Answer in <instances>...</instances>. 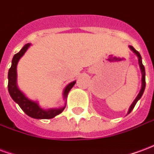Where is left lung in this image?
I'll list each match as a JSON object with an SVG mask.
<instances>
[{"label":"left lung","mask_w":154,"mask_h":154,"mask_svg":"<svg viewBox=\"0 0 154 154\" xmlns=\"http://www.w3.org/2000/svg\"><path fill=\"white\" fill-rule=\"evenodd\" d=\"M129 48L133 51V53H134V54H136V56L138 57V59H139V67H140V70H141V72H142V87H141V90H140V91H139V93L138 94V96L136 97L134 100L133 101V103L131 104V106H130V107H129L128 114H129L131 111H132L133 109H134V106H135L136 103L138 102V100L141 98V97L143 96V91H144V89H145V85H146L145 68H144V66H143L142 63V57H141V55H140V54H139L138 51L134 49V48L133 47V46H130V45H129Z\"/></svg>","instance_id":"obj_1"}]
</instances>
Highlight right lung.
Wrapping results in <instances>:
<instances>
[{"mask_svg":"<svg viewBox=\"0 0 154 154\" xmlns=\"http://www.w3.org/2000/svg\"><path fill=\"white\" fill-rule=\"evenodd\" d=\"M29 46H30V44H25V46L21 48V50L16 54H15L13 57L11 62V67L9 69L8 72L9 93L11 95L13 100L18 104L20 107L22 109V110L29 117L38 119H52L57 115L62 113L65 109L66 105L63 107H60V108L43 109L39 106L38 102L34 101V100L29 99L27 97H25V94L19 89L18 85H17V71H16L17 64H18L19 60L20 59V57L25 54V53L27 51ZM75 83H76V81L72 82L65 87V89L63 90V94L64 100L67 99V94L75 85Z\"/></svg>","mask_w":154,"mask_h":154,"instance_id":"1","label":"right lung"}]
</instances>
